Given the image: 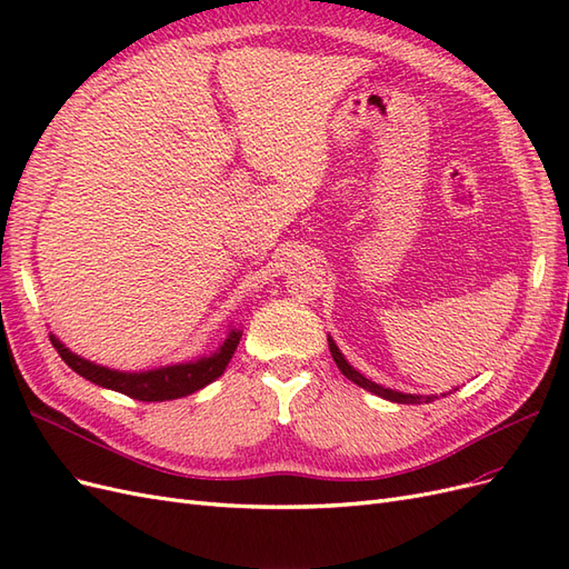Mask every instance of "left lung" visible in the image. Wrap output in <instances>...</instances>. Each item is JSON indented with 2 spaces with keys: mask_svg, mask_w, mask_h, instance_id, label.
<instances>
[{
  "mask_svg": "<svg viewBox=\"0 0 569 569\" xmlns=\"http://www.w3.org/2000/svg\"><path fill=\"white\" fill-rule=\"evenodd\" d=\"M327 341H330V353H332V358H335L337 368L341 370V375H347L353 385L363 387V389H368V391H372V393H377V396H382V399L393 401V403H422V401H425V403H429V401H435V396H420V393L393 391V389H385L382 385H377V382L368 380V377L360 375L353 366H349V360L341 356V351L337 349V343H335V339H332V337H327Z\"/></svg>",
  "mask_w": 569,
  "mask_h": 569,
  "instance_id": "1",
  "label": "left lung"
}]
</instances>
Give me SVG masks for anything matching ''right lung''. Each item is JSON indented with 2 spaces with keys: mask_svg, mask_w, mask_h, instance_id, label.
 <instances>
[{
  "mask_svg": "<svg viewBox=\"0 0 569 569\" xmlns=\"http://www.w3.org/2000/svg\"><path fill=\"white\" fill-rule=\"evenodd\" d=\"M49 339L54 343V349L59 351L63 363L76 370L80 377H84V380H90L92 385H99L104 389H113L118 393H126L130 399L151 403L182 399V396L194 393L218 380V377L226 372L232 353L237 351V343L242 339V330H230L228 339L222 341V347L216 349V353L211 356H201L197 360H189V363L163 366L142 372H120L97 366L92 360H84L71 349H66L54 335H49Z\"/></svg>",
  "mask_w": 569,
  "mask_h": 569,
  "instance_id": "right-lung-1",
  "label": "right lung"
}]
</instances>
